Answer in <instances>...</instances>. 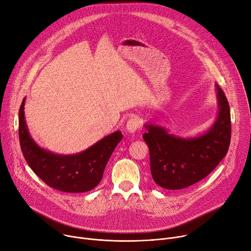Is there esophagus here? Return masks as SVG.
Here are the masks:
<instances>
[{"mask_svg": "<svg viewBox=\"0 0 251 251\" xmlns=\"http://www.w3.org/2000/svg\"><path fill=\"white\" fill-rule=\"evenodd\" d=\"M141 124H140V120L138 117H132L126 124V129L129 133H135L139 128H140Z\"/></svg>", "mask_w": 251, "mask_h": 251, "instance_id": "1", "label": "esophagus"}]
</instances>
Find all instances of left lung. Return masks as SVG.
<instances>
[{"instance_id":"8db88e82","label":"left lung","mask_w":251,"mask_h":251,"mask_svg":"<svg viewBox=\"0 0 251 251\" xmlns=\"http://www.w3.org/2000/svg\"><path fill=\"white\" fill-rule=\"evenodd\" d=\"M219 113L205 134L180 138L163 127L145 125L143 139L149 148L150 171L156 185L180 190L205 178L226 155L231 140L230 108L222 89L216 85Z\"/></svg>"}]
</instances>
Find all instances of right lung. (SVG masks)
I'll list each match as a JSON object with an SVG mask.
<instances>
[{
    "mask_svg": "<svg viewBox=\"0 0 251 251\" xmlns=\"http://www.w3.org/2000/svg\"><path fill=\"white\" fill-rule=\"evenodd\" d=\"M25 98L19 111V140L23 155L37 176L47 186L66 193H83L96 188L106 164L123 135L116 131L82 152L60 155L39 147L30 136L25 116Z\"/></svg>",
    "mask_w": 251,
    "mask_h": 251,
    "instance_id": "obj_1",
    "label": "right lung"
}]
</instances>
